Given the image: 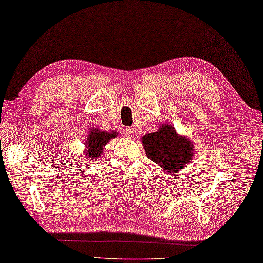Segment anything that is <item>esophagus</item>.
Segmentation results:
<instances>
[{"label": "esophagus", "instance_id": "esophagus-1", "mask_svg": "<svg viewBox=\"0 0 263 263\" xmlns=\"http://www.w3.org/2000/svg\"><path fill=\"white\" fill-rule=\"evenodd\" d=\"M124 134L127 138H133L134 137V131L131 127H124Z\"/></svg>", "mask_w": 263, "mask_h": 263}]
</instances>
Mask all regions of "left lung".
Wrapping results in <instances>:
<instances>
[{"instance_id": "8db88e82", "label": "left lung", "mask_w": 263, "mask_h": 263, "mask_svg": "<svg viewBox=\"0 0 263 263\" xmlns=\"http://www.w3.org/2000/svg\"><path fill=\"white\" fill-rule=\"evenodd\" d=\"M142 143L147 158L170 173H178L192 159L191 142L179 137L171 125L165 124L157 132L145 134Z\"/></svg>"}]
</instances>
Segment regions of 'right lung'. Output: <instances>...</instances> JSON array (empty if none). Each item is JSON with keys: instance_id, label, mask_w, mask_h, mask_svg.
<instances>
[{"instance_id": "right-lung-1", "label": "right lung", "mask_w": 263, "mask_h": 263, "mask_svg": "<svg viewBox=\"0 0 263 263\" xmlns=\"http://www.w3.org/2000/svg\"><path fill=\"white\" fill-rule=\"evenodd\" d=\"M117 132H103V131H93L91 132L90 137L87 138L86 141V145L89 146V151H87V158L91 159H96V158H100L101 154V150L102 147L107 144V142L113 138H116Z\"/></svg>"}]
</instances>
